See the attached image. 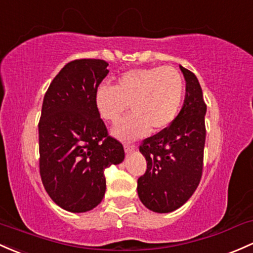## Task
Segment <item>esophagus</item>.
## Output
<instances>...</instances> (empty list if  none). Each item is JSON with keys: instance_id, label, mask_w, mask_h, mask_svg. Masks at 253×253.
<instances>
[{"instance_id": "1", "label": "esophagus", "mask_w": 253, "mask_h": 253, "mask_svg": "<svg viewBox=\"0 0 253 253\" xmlns=\"http://www.w3.org/2000/svg\"><path fill=\"white\" fill-rule=\"evenodd\" d=\"M137 150V146L134 145V144H125V151H126V154H129V152H133Z\"/></svg>"}]
</instances>
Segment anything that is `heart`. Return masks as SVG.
Returning a JSON list of instances; mask_svg holds the SVG:
<instances>
[{"label": "heart", "instance_id": "1", "mask_svg": "<svg viewBox=\"0 0 253 253\" xmlns=\"http://www.w3.org/2000/svg\"><path fill=\"white\" fill-rule=\"evenodd\" d=\"M184 79L173 67L137 68L126 72L115 86L103 84L95 92V103L104 120L115 122L126 112L132 113L114 127L120 139H135L167 128L176 118L184 96Z\"/></svg>", "mask_w": 253, "mask_h": 253}]
</instances>
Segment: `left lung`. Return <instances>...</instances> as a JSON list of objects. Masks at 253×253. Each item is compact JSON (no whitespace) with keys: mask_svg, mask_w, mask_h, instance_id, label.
Instances as JSON below:
<instances>
[{"mask_svg":"<svg viewBox=\"0 0 253 253\" xmlns=\"http://www.w3.org/2000/svg\"><path fill=\"white\" fill-rule=\"evenodd\" d=\"M186 96L174 121L143 140L139 151L148 167L138 179L141 203L155 212H171L184 205L198 187L203 171L207 104L198 79L180 66Z\"/></svg>","mask_w":253,"mask_h":253,"instance_id":"1","label":"left lung"}]
</instances>
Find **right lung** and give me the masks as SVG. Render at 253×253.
<instances>
[{
  "label": "right lung",
  "instance_id": "add662e5",
  "mask_svg": "<svg viewBox=\"0 0 253 253\" xmlns=\"http://www.w3.org/2000/svg\"><path fill=\"white\" fill-rule=\"evenodd\" d=\"M108 62H68L45 92L38 124L40 173L50 198L69 212L90 211L105 193V168L124 161L120 141L108 134L95 92Z\"/></svg>",
  "mask_w": 253,
  "mask_h": 253
}]
</instances>
